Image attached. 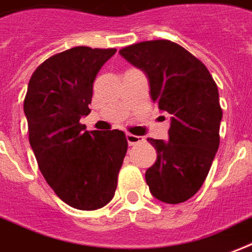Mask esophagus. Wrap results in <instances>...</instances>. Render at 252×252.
Wrapping results in <instances>:
<instances>
[{
  "label": "esophagus",
  "mask_w": 252,
  "mask_h": 252,
  "mask_svg": "<svg viewBox=\"0 0 252 252\" xmlns=\"http://www.w3.org/2000/svg\"><path fill=\"white\" fill-rule=\"evenodd\" d=\"M126 141L129 145H136V144H140L144 141L143 136H136V134L126 133Z\"/></svg>",
  "instance_id": "34e87169"
}]
</instances>
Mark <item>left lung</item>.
Wrapping results in <instances>:
<instances>
[{
	"mask_svg": "<svg viewBox=\"0 0 252 252\" xmlns=\"http://www.w3.org/2000/svg\"><path fill=\"white\" fill-rule=\"evenodd\" d=\"M149 80L152 100L170 115L169 141L148 139L157 160L145 172L153 197L181 203L201 189L220 147L222 108L206 66L168 39L134 43L120 51Z\"/></svg>",
	"mask_w": 252,
	"mask_h": 252,
	"instance_id": "8db88e82",
	"label": "left lung"
}]
</instances>
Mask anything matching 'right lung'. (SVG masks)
<instances>
[{
    "mask_svg": "<svg viewBox=\"0 0 252 252\" xmlns=\"http://www.w3.org/2000/svg\"><path fill=\"white\" fill-rule=\"evenodd\" d=\"M115 49L72 47L36 67L25 96L29 141L63 202L96 210L113 198L128 143L123 130H86L96 75Z\"/></svg>",
    "mask_w": 252,
    "mask_h": 252,
    "instance_id": "add662e5",
    "label": "right lung"
}]
</instances>
